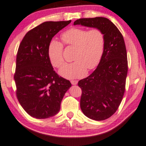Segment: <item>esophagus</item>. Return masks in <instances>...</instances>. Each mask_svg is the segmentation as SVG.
I'll return each mask as SVG.
<instances>
[{"label":"esophagus","mask_w":146,"mask_h":146,"mask_svg":"<svg viewBox=\"0 0 146 146\" xmlns=\"http://www.w3.org/2000/svg\"><path fill=\"white\" fill-rule=\"evenodd\" d=\"M77 81H76V80H72V81H71V84H72V85H77Z\"/></svg>","instance_id":"obj_1"}]
</instances>
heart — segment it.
I'll return each mask as SVG.
<instances>
[{"label":"heart","instance_id":"b5f03b06","mask_svg":"<svg viewBox=\"0 0 146 146\" xmlns=\"http://www.w3.org/2000/svg\"><path fill=\"white\" fill-rule=\"evenodd\" d=\"M62 42L67 46L75 47L73 62L65 63L59 73L66 79H76L84 76L87 68L91 70L97 67L104 53L105 37L98 28L87 30L80 28H71L62 33ZM63 44L52 40L48 46V55L53 67L63 64Z\"/></svg>","mask_w":146,"mask_h":146}]
</instances>
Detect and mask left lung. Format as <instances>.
<instances>
[{
	"instance_id": "obj_1",
	"label": "left lung",
	"mask_w": 146,
	"mask_h": 146,
	"mask_svg": "<svg viewBox=\"0 0 146 146\" xmlns=\"http://www.w3.org/2000/svg\"><path fill=\"white\" fill-rule=\"evenodd\" d=\"M96 28L105 37L104 53L99 64L89 77L80 80V106L83 114L94 120L112 116L122 102L128 73L126 48L122 34L108 18H80L74 25Z\"/></svg>"
}]
</instances>
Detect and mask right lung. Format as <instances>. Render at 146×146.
<instances>
[{
  "mask_svg": "<svg viewBox=\"0 0 146 146\" xmlns=\"http://www.w3.org/2000/svg\"><path fill=\"white\" fill-rule=\"evenodd\" d=\"M71 22H45L26 33L20 44L14 75L16 97L34 118L44 119L56 114L71 86L69 80L53 70L48 55L53 37Z\"/></svg>",
  "mask_w": 146,
  "mask_h": 146,
  "instance_id": "right-lung-1",
  "label": "right lung"
}]
</instances>
